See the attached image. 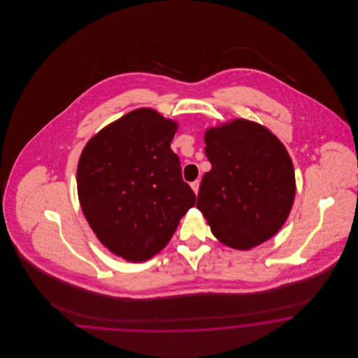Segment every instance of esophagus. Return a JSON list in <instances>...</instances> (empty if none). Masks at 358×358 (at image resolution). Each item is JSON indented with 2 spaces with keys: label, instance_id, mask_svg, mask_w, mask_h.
<instances>
[{
  "label": "esophagus",
  "instance_id": "1",
  "mask_svg": "<svg viewBox=\"0 0 358 358\" xmlns=\"http://www.w3.org/2000/svg\"><path fill=\"white\" fill-rule=\"evenodd\" d=\"M190 187H192V189H193V192L197 194V193H199V187H200V181H199V180L193 181V182L190 184Z\"/></svg>",
  "mask_w": 358,
  "mask_h": 358
}]
</instances>
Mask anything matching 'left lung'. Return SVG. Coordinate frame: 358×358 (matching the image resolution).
<instances>
[{"instance_id": "8db88e82", "label": "left lung", "mask_w": 358, "mask_h": 358, "mask_svg": "<svg viewBox=\"0 0 358 358\" xmlns=\"http://www.w3.org/2000/svg\"><path fill=\"white\" fill-rule=\"evenodd\" d=\"M204 139L212 169L203 177L196 206L212 234L245 251L273 238L295 197V173L283 143L247 120L210 127Z\"/></svg>"}]
</instances>
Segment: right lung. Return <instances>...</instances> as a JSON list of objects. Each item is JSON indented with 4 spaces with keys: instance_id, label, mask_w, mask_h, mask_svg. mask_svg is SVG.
<instances>
[{
    "instance_id": "right-lung-1",
    "label": "right lung",
    "mask_w": 358,
    "mask_h": 358,
    "mask_svg": "<svg viewBox=\"0 0 358 358\" xmlns=\"http://www.w3.org/2000/svg\"><path fill=\"white\" fill-rule=\"evenodd\" d=\"M177 123L138 108L92 136L78 164V196L96 238L113 254L145 262L169 243L194 206L171 149Z\"/></svg>"
}]
</instances>
